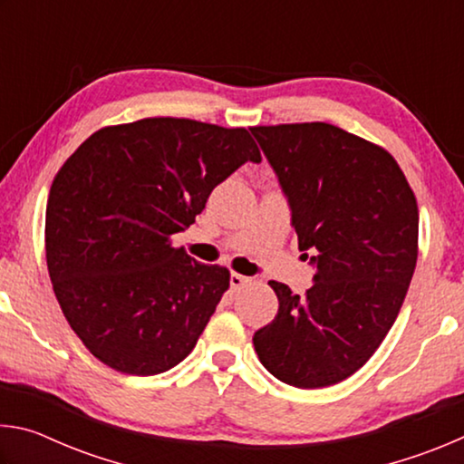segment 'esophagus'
I'll use <instances>...</instances> for the list:
<instances>
[{"label": "esophagus", "mask_w": 464, "mask_h": 464, "mask_svg": "<svg viewBox=\"0 0 464 464\" xmlns=\"http://www.w3.org/2000/svg\"><path fill=\"white\" fill-rule=\"evenodd\" d=\"M229 282H231V288L233 290H239V288H243L249 282V278L247 276H243V274H237V272H233L231 276H229Z\"/></svg>", "instance_id": "esophagus-1"}]
</instances>
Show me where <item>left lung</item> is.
<instances>
[{
	"instance_id": "1",
	"label": "left lung",
	"mask_w": 464,
	"mask_h": 464,
	"mask_svg": "<svg viewBox=\"0 0 464 464\" xmlns=\"http://www.w3.org/2000/svg\"><path fill=\"white\" fill-rule=\"evenodd\" d=\"M251 135L278 176L298 249H311L317 268L304 296L268 282L278 313L254 348L278 381L329 387L362 368L395 324L418 262V202L389 151L334 124Z\"/></svg>"
}]
</instances>
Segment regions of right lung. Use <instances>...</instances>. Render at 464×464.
Segmentation results:
<instances>
[{
  "mask_svg": "<svg viewBox=\"0 0 464 464\" xmlns=\"http://www.w3.org/2000/svg\"><path fill=\"white\" fill-rule=\"evenodd\" d=\"M260 149L246 129L190 119L104 127L54 176L44 246L54 296L77 337L114 371L166 372L194 350L229 270L171 235Z\"/></svg>",
  "mask_w": 464,
  "mask_h": 464,
  "instance_id": "add662e5",
  "label": "right lung"
}]
</instances>
